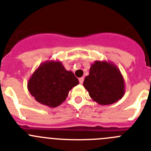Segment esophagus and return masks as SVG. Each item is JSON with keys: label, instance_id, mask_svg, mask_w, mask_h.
<instances>
[{"label": "esophagus", "instance_id": "esophagus-1", "mask_svg": "<svg viewBox=\"0 0 151 151\" xmlns=\"http://www.w3.org/2000/svg\"><path fill=\"white\" fill-rule=\"evenodd\" d=\"M78 81H79V83L80 84L83 83V82H84V78H83V77H82V78H79Z\"/></svg>", "mask_w": 151, "mask_h": 151}]
</instances>
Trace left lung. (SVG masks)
Returning a JSON list of instances; mask_svg holds the SVG:
<instances>
[{"label": "left lung", "mask_w": 151, "mask_h": 151, "mask_svg": "<svg viewBox=\"0 0 151 151\" xmlns=\"http://www.w3.org/2000/svg\"><path fill=\"white\" fill-rule=\"evenodd\" d=\"M83 85L92 100L101 105L117 102L125 94V81L119 68L109 61L96 60L91 65Z\"/></svg>", "instance_id": "obj_1"}]
</instances>
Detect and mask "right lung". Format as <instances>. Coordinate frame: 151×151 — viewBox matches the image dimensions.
Masks as SVG:
<instances>
[{
	"label": "right lung",
	"mask_w": 151,
	"mask_h": 151,
	"mask_svg": "<svg viewBox=\"0 0 151 151\" xmlns=\"http://www.w3.org/2000/svg\"><path fill=\"white\" fill-rule=\"evenodd\" d=\"M78 83L73 72L67 71L60 61L47 60L33 73L27 88L36 101L56 107L65 101L69 91Z\"/></svg>",
	"instance_id": "obj_1"
}]
</instances>
